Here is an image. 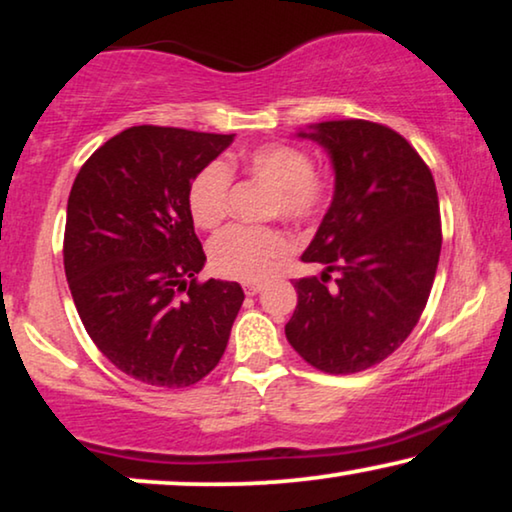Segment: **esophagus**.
Segmentation results:
<instances>
[{
  "instance_id": "34e87169",
  "label": "esophagus",
  "mask_w": 512,
  "mask_h": 512,
  "mask_svg": "<svg viewBox=\"0 0 512 512\" xmlns=\"http://www.w3.org/2000/svg\"><path fill=\"white\" fill-rule=\"evenodd\" d=\"M242 286H244V293H247V296H256V293L263 289L261 282H244Z\"/></svg>"
}]
</instances>
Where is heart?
<instances>
[{"instance_id": "1", "label": "heart", "mask_w": 512, "mask_h": 512, "mask_svg": "<svg viewBox=\"0 0 512 512\" xmlns=\"http://www.w3.org/2000/svg\"><path fill=\"white\" fill-rule=\"evenodd\" d=\"M268 186L263 219H284L293 226H312L331 205L333 179L312 165L310 153L293 144L270 142L244 151L240 158L214 160L195 174L188 186V212L195 226L214 230L226 221L233 174ZM293 251V240L277 226H233L216 237L209 249L219 275L240 282H258L275 272Z\"/></svg>"}]
</instances>
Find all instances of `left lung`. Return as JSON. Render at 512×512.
Returning <instances> with one entry per match:
<instances>
[{
    "mask_svg": "<svg viewBox=\"0 0 512 512\" xmlns=\"http://www.w3.org/2000/svg\"><path fill=\"white\" fill-rule=\"evenodd\" d=\"M310 137L331 153L335 195L303 261L326 272L293 282L286 340L321 373L352 375L394 354L422 317L443 244L436 181L382 123L326 121Z\"/></svg>",
    "mask_w": 512,
    "mask_h": 512,
    "instance_id": "left-lung-1",
    "label": "left lung"
}]
</instances>
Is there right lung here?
<instances>
[{"label":"right lung","mask_w":512,"mask_h":512,"mask_svg":"<svg viewBox=\"0 0 512 512\" xmlns=\"http://www.w3.org/2000/svg\"><path fill=\"white\" fill-rule=\"evenodd\" d=\"M233 135L132 125L76 174L67 202L65 275L97 349L153 387L200 382L226 352L244 291L198 282L205 251L188 186Z\"/></svg>","instance_id":"right-lung-1"}]
</instances>
